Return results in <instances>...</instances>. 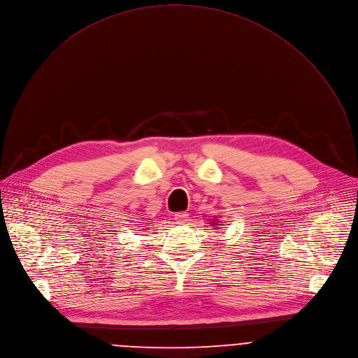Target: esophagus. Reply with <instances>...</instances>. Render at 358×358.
I'll return each mask as SVG.
<instances>
[{
  "mask_svg": "<svg viewBox=\"0 0 358 358\" xmlns=\"http://www.w3.org/2000/svg\"><path fill=\"white\" fill-rule=\"evenodd\" d=\"M187 219H189V214H187L186 211H180V213H176V214H175V220H176V223H179V224L186 223Z\"/></svg>",
  "mask_w": 358,
  "mask_h": 358,
  "instance_id": "esophagus-1",
  "label": "esophagus"
}]
</instances>
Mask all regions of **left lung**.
Returning a JSON list of instances; mask_svg holds the SVG:
<instances>
[{
    "instance_id": "obj_1",
    "label": "left lung",
    "mask_w": 358,
    "mask_h": 358,
    "mask_svg": "<svg viewBox=\"0 0 358 358\" xmlns=\"http://www.w3.org/2000/svg\"><path fill=\"white\" fill-rule=\"evenodd\" d=\"M216 219H217V217H214V219H211V222H210L208 224H210V226H213V227H217V226H219V223H217V220H216Z\"/></svg>"
}]
</instances>
